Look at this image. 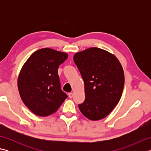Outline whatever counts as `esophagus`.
<instances>
[{
	"mask_svg": "<svg viewBox=\"0 0 151 151\" xmlns=\"http://www.w3.org/2000/svg\"><path fill=\"white\" fill-rule=\"evenodd\" d=\"M68 96H69V98L71 99V98H73V97L74 96V94L73 93H68Z\"/></svg>",
	"mask_w": 151,
	"mask_h": 151,
	"instance_id": "obj_1",
	"label": "esophagus"
}]
</instances>
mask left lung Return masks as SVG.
I'll use <instances>...</instances> for the list:
<instances>
[{
	"instance_id": "obj_1",
	"label": "left lung",
	"mask_w": 151,
	"mask_h": 151,
	"mask_svg": "<svg viewBox=\"0 0 151 151\" xmlns=\"http://www.w3.org/2000/svg\"><path fill=\"white\" fill-rule=\"evenodd\" d=\"M74 62L84 82L85 100L78 104L92 121L106 117L119 101L124 84L123 67L114 54L97 47L76 53Z\"/></svg>"
}]
</instances>
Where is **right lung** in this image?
Instances as JSON below:
<instances>
[{
	"mask_svg": "<svg viewBox=\"0 0 151 151\" xmlns=\"http://www.w3.org/2000/svg\"><path fill=\"white\" fill-rule=\"evenodd\" d=\"M67 58L65 52L45 48L34 52L22 66L18 89L22 102L34 114H52L67 99L61 89L58 69Z\"/></svg>",
	"mask_w": 151,
	"mask_h": 151,
	"instance_id": "1",
	"label": "right lung"
}]
</instances>
